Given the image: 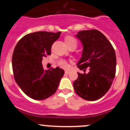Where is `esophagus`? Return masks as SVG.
Returning <instances> with one entry per match:
<instances>
[{
  "label": "esophagus",
  "instance_id": "esophagus-1",
  "mask_svg": "<svg viewBox=\"0 0 130 130\" xmlns=\"http://www.w3.org/2000/svg\"><path fill=\"white\" fill-rule=\"evenodd\" d=\"M65 74H69V73H70V71H68V70H66V71L65 72Z\"/></svg>",
  "mask_w": 130,
  "mask_h": 130
}]
</instances>
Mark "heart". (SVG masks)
Wrapping results in <instances>:
<instances>
[{
  "label": "heart",
  "mask_w": 130,
  "mask_h": 130,
  "mask_svg": "<svg viewBox=\"0 0 130 130\" xmlns=\"http://www.w3.org/2000/svg\"><path fill=\"white\" fill-rule=\"evenodd\" d=\"M65 43H66L67 45L69 44H70V43H75L77 44V41H76L75 39L74 38L72 37V36H68L65 38ZM58 65L59 66L61 67V68L63 69H67L68 67H69V63H68L67 61L66 60H61L58 61Z\"/></svg>",
  "instance_id": "b5f03b06"
}]
</instances>
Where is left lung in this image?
<instances>
[{
	"label": "left lung",
	"mask_w": 130,
	"mask_h": 130,
	"mask_svg": "<svg viewBox=\"0 0 130 130\" xmlns=\"http://www.w3.org/2000/svg\"><path fill=\"white\" fill-rule=\"evenodd\" d=\"M76 37L83 45L82 57L77 67L87 73H78L73 82L76 94L82 99L95 101L105 95L111 87L116 74L115 50L102 32L96 29L83 30Z\"/></svg>",
	"instance_id": "8db88e82"
}]
</instances>
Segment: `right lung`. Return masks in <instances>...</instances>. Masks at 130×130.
I'll list each match as a JSON object with an SVG mask.
<instances>
[{"mask_svg":"<svg viewBox=\"0 0 130 130\" xmlns=\"http://www.w3.org/2000/svg\"><path fill=\"white\" fill-rule=\"evenodd\" d=\"M61 32L38 31L28 34L18 41L12 58L14 79L29 98L43 100L54 94L63 76L59 67L44 70L43 57L51 55L52 44Z\"/></svg>","mask_w":130,"mask_h":130,"instance_id":"right-lung-1","label":"right lung"}]
</instances>
